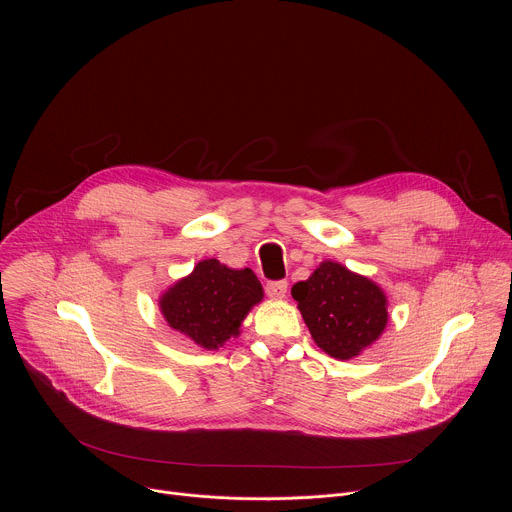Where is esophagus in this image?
Here are the masks:
<instances>
[{
	"label": "esophagus",
	"instance_id": "esophagus-1",
	"mask_svg": "<svg viewBox=\"0 0 512 512\" xmlns=\"http://www.w3.org/2000/svg\"><path fill=\"white\" fill-rule=\"evenodd\" d=\"M265 291H267V296H269V298H273V300H281V298H285V294H287V281H285V279L267 281Z\"/></svg>",
	"mask_w": 512,
	"mask_h": 512
}]
</instances>
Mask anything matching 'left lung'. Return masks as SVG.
Here are the masks:
<instances>
[{
    "label": "left lung",
    "instance_id": "obj_1",
    "mask_svg": "<svg viewBox=\"0 0 512 512\" xmlns=\"http://www.w3.org/2000/svg\"><path fill=\"white\" fill-rule=\"evenodd\" d=\"M314 342L334 358H352L387 326V298L379 285L340 263L324 261L291 287Z\"/></svg>",
    "mask_w": 512,
    "mask_h": 512
}]
</instances>
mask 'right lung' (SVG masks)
Wrapping results in <instances>:
<instances>
[{
    "label": "right lung",
    "instance_id": "1",
    "mask_svg": "<svg viewBox=\"0 0 512 512\" xmlns=\"http://www.w3.org/2000/svg\"><path fill=\"white\" fill-rule=\"evenodd\" d=\"M261 298L263 287L249 267L229 269L206 259L166 291L160 308L174 330L212 350L239 334L243 318Z\"/></svg>",
    "mask_w": 512,
    "mask_h": 512
}]
</instances>
